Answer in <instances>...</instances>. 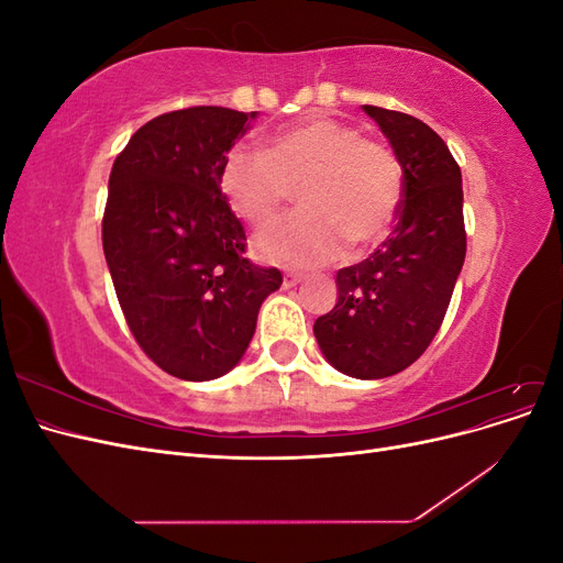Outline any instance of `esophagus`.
<instances>
[{
    "label": "esophagus",
    "instance_id": "esophagus-1",
    "mask_svg": "<svg viewBox=\"0 0 563 563\" xmlns=\"http://www.w3.org/2000/svg\"><path fill=\"white\" fill-rule=\"evenodd\" d=\"M300 282H302L300 272H284V286H286V288H291V286H296V284H300Z\"/></svg>",
    "mask_w": 563,
    "mask_h": 563
}]
</instances>
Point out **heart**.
Instances as JSON below:
<instances>
[{"instance_id":"obj_1","label":"heart","mask_w":563,"mask_h":563,"mask_svg":"<svg viewBox=\"0 0 563 563\" xmlns=\"http://www.w3.org/2000/svg\"><path fill=\"white\" fill-rule=\"evenodd\" d=\"M218 187L255 230L275 223L298 187L300 211L258 240L269 263L314 267L345 246L378 244L404 199V168L389 145L362 139L333 117H310L277 131L263 150L234 145L220 162Z\"/></svg>"}]
</instances>
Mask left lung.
<instances>
[{
	"label": "left lung",
	"instance_id": "8db88e82",
	"mask_svg": "<svg viewBox=\"0 0 563 563\" xmlns=\"http://www.w3.org/2000/svg\"><path fill=\"white\" fill-rule=\"evenodd\" d=\"M404 168L399 223L366 261L338 269V302L314 321L329 364L362 380L395 376L428 350L463 269V176L420 119L364 106Z\"/></svg>",
	"mask_w": 563,
	"mask_h": 563
}]
</instances>
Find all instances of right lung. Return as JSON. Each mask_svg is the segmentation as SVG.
<instances>
[{
	"label": "right lung",
	"mask_w": 563,
	"mask_h": 563,
	"mask_svg": "<svg viewBox=\"0 0 563 563\" xmlns=\"http://www.w3.org/2000/svg\"><path fill=\"white\" fill-rule=\"evenodd\" d=\"M255 112L197 106L152 119L119 152L103 251L135 343L180 380H213L246 352L277 267L246 258L218 187L220 162Z\"/></svg>",
	"instance_id": "right-lung-1"
}]
</instances>
